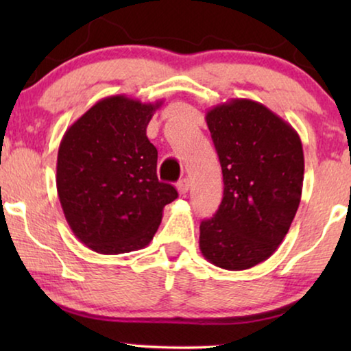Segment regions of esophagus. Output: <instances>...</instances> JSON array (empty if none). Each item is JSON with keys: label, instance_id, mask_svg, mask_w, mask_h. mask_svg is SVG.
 <instances>
[{"label": "esophagus", "instance_id": "esophagus-1", "mask_svg": "<svg viewBox=\"0 0 351 351\" xmlns=\"http://www.w3.org/2000/svg\"><path fill=\"white\" fill-rule=\"evenodd\" d=\"M189 189H190V179H186V177L177 182V191H179L180 195H185L186 191H189Z\"/></svg>", "mask_w": 351, "mask_h": 351}]
</instances>
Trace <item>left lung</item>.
<instances>
[{"instance_id": "8db88e82", "label": "left lung", "mask_w": 351, "mask_h": 351, "mask_svg": "<svg viewBox=\"0 0 351 351\" xmlns=\"http://www.w3.org/2000/svg\"><path fill=\"white\" fill-rule=\"evenodd\" d=\"M223 174V198L199 225L206 261L247 270L267 261L289 232L304 185V150L295 129L249 99L206 113Z\"/></svg>"}]
</instances>
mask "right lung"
Listing matches in <instances>:
<instances>
[{"label": "right lung", "mask_w": 351, "mask_h": 351, "mask_svg": "<svg viewBox=\"0 0 351 351\" xmlns=\"http://www.w3.org/2000/svg\"><path fill=\"white\" fill-rule=\"evenodd\" d=\"M126 95L99 100L62 137L57 193L71 232L99 254L145 247L177 190L158 180L147 126L161 107Z\"/></svg>", "instance_id": "right-lung-1"}]
</instances>
